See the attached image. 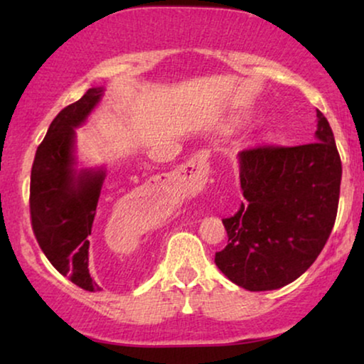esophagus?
<instances>
[{
	"mask_svg": "<svg viewBox=\"0 0 364 364\" xmlns=\"http://www.w3.org/2000/svg\"><path fill=\"white\" fill-rule=\"evenodd\" d=\"M208 151H198L187 164H183L178 171L182 182L187 187L198 188L207 181L208 176Z\"/></svg>",
	"mask_w": 364,
	"mask_h": 364,
	"instance_id": "esophagus-1",
	"label": "esophagus"
}]
</instances>
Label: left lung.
Segmentation results:
<instances>
[{
  "label": "left lung",
  "mask_w": 364,
  "mask_h": 364,
  "mask_svg": "<svg viewBox=\"0 0 364 364\" xmlns=\"http://www.w3.org/2000/svg\"><path fill=\"white\" fill-rule=\"evenodd\" d=\"M316 142L257 146L238 154L245 200L223 218L228 243L215 265L250 291L277 290L313 265L330 238L340 200L341 159L316 111Z\"/></svg>",
  "instance_id": "obj_1"
}]
</instances>
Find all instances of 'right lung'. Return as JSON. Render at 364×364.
<instances>
[{
  "mask_svg": "<svg viewBox=\"0 0 364 364\" xmlns=\"http://www.w3.org/2000/svg\"><path fill=\"white\" fill-rule=\"evenodd\" d=\"M102 96L101 87L87 89L53 119L38 146L31 168L29 212L34 237L51 265L74 285L101 290L89 273V240L104 171L74 168V127L86 121Z\"/></svg>",
  "mask_w": 364,
  "mask_h": 364,
  "instance_id": "add662e5",
  "label": "right lung"
}]
</instances>
